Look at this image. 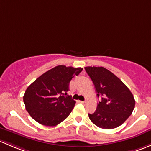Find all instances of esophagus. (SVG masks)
I'll list each match as a JSON object with an SVG mask.
<instances>
[{"instance_id":"esophagus-1","label":"esophagus","mask_w":151,"mask_h":151,"mask_svg":"<svg viewBox=\"0 0 151 151\" xmlns=\"http://www.w3.org/2000/svg\"><path fill=\"white\" fill-rule=\"evenodd\" d=\"M80 102L81 103V104H85V103H86V101H80Z\"/></svg>"}]
</instances>
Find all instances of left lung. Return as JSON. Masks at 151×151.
I'll return each instance as SVG.
<instances>
[{
  "label": "left lung",
  "instance_id": "left-lung-1",
  "mask_svg": "<svg viewBox=\"0 0 151 151\" xmlns=\"http://www.w3.org/2000/svg\"><path fill=\"white\" fill-rule=\"evenodd\" d=\"M85 71L101 98L97 109L88 114L94 124L102 129H114L122 124L132 113L135 101L129 88L106 68L87 66Z\"/></svg>",
  "mask_w": 151,
  "mask_h": 151
}]
</instances>
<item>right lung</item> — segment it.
<instances>
[{
    "label": "right lung",
    "mask_w": 151,
    "mask_h": 151,
    "mask_svg": "<svg viewBox=\"0 0 151 151\" xmlns=\"http://www.w3.org/2000/svg\"><path fill=\"white\" fill-rule=\"evenodd\" d=\"M82 69L59 65L36 79L23 97L25 107L32 118L48 127L56 126L66 119L76 103L67 94L69 83Z\"/></svg>",
    "instance_id": "right-lung-1"
}]
</instances>
